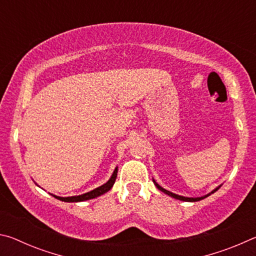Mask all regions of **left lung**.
I'll list each match as a JSON object with an SVG mask.
<instances>
[{"mask_svg": "<svg viewBox=\"0 0 256 256\" xmlns=\"http://www.w3.org/2000/svg\"><path fill=\"white\" fill-rule=\"evenodd\" d=\"M152 180H154V185H156V188H157L158 190H162V192H164V194H167V196H170L174 198H177V200L186 201V202H196V201H200V200H202V198H206V196H211L212 193H214L216 190H218L220 188H222V185H219L218 188H216L214 190H211L210 193H208V194H206V196H200V198H188V196H178V194H175V193H172V192H170V190H164V188H162V186H160V185L157 183V182H156L154 178H152Z\"/></svg>", "mask_w": 256, "mask_h": 256, "instance_id": "obj_1", "label": "left lung"}]
</instances>
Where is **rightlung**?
I'll return each instance as SVG.
<instances>
[{"instance_id": "right-lung-1", "label": "right lung", "mask_w": 256, "mask_h": 256, "mask_svg": "<svg viewBox=\"0 0 256 256\" xmlns=\"http://www.w3.org/2000/svg\"><path fill=\"white\" fill-rule=\"evenodd\" d=\"M118 167H116L114 170V172H112L110 178L108 180L105 184H102V186H99V188H94L92 190H90V192H86L81 194V196H54V194H52L54 198H58L60 201H64V202H82V201H86V200H92V198H98L102 196V194H105L106 192H108L112 188V185H114L115 180H116V177H118Z\"/></svg>"}]
</instances>
